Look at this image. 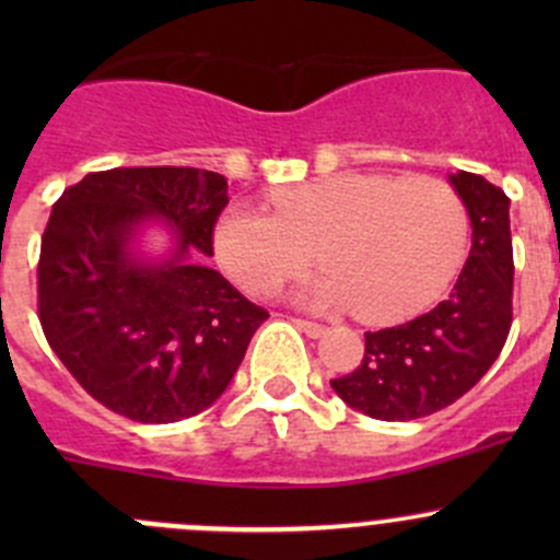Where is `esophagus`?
<instances>
[{
	"instance_id": "esophagus-1",
	"label": "esophagus",
	"mask_w": 560,
	"mask_h": 560,
	"mask_svg": "<svg viewBox=\"0 0 560 560\" xmlns=\"http://www.w3.org/2000/svg\"><path fill=\"white\" fill-rule=\"evenodd\" d=\"M292 322H295V327H301L308 338L325 336V330H327V327L319 325V322H308V319H292Z\"/></svg>"
}]
</instances>
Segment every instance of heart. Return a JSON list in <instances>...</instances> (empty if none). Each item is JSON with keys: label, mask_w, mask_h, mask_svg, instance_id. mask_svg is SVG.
Instances as JSON below:
<instances>
[{"label": "heart", "mask_w": 560, "mask_h": 560, "mask_svg": "<svg viewBox=\"0 0 560 560\" xmlns=\"http://www.w3.org/2000/svg\"><path fill=\"white\" fill-rule=\"evenodd\" d=\"M270 213L230 206L213 228L224 273L265 295L316 259L327 273L301 301L400 322L442 298L466 257L468 217L442 178L338 173L270 195Z\"/></svg>", "instance_id": "1"}]
</instances>
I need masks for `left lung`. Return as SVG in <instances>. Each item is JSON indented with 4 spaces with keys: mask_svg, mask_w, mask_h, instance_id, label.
Wrapping results in <instances>:
<instances>
[{
    "mask_svg": "<svg viewBox=\"0 0 560 560\" xmlns=\"http://www.w3.org/2000/svg\"><path fill=\"white\" fill-rule=\"evenodd\" d=\"M450 184L471 219V252L450 298L406 325L365 332L358 369L330 380L343 404L374 420H417L455 404L488 374L510 336V197L466 171Z\"/></svg>",
    "mask_w": 560,
    "mask_h": 560,
    "instance_id": "1",
    "label": "left lung"
}]
</instances>
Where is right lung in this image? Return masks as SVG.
Returning <instances> with one entry per match:
<instances>
[{
  "mask_svg": "<svg viewBox=\"0 0 560 560\" xmlns=\"http://www.w3.org/2000/svg\"><path fill=\"white\" fill-rule=\"evenodd\" d=\"M228 178L197 167L89 173L54 202L37 262V314L75 382L135 422L200 415L230 385L268 312L213 257ZM151 218L176 233L171 258L133 252Z\"/></svg>",
  "mask_w": 560,
  "mask_h": 560,
  "instance_id": "obj_1",
  "label": "right lung"
}]
</instances>
